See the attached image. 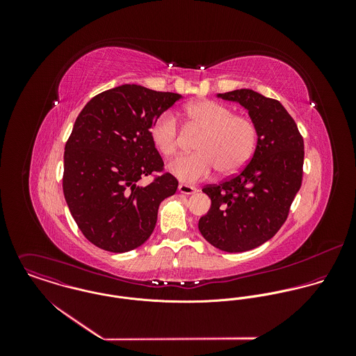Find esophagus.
<instances>
[{"label":"esophagus","mask_w":356,"mask_h":356,"mask_svg":"<svg viewBox=\"0 0 356 356\" xmlns=\"http://www.w3.org/2000/svg\"><path fill=\"white\" fill-rule=\"evenodd\" d=\"M178 192L182 193V195H195V193H197V189H196L195 186L181 184V185L178 186Z\"/></svg>","instance_id":"obj_1"}]
</instances>
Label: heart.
Here are the masks:
<instances>
[{
	"instance_id": "b5f03b06",
	"label": "heart",
	"mask_w": 356,
	"mask_h": 356,
	"mask_svg": "<svg viewBox=\"0 0 356 356\" xmlns=\"http://www.w3.org/2000/svg\"><path fill=\"white\" fill-rule=\"evenodd\" d=\"M188 126L202 131L193 154L177 157L168 171L181 182L193 184L207 179L218 168L222 175L238 172L252 157L257 129L252 119L216 102L200 100L186 105ZM151 138L157 151L165 157L178 149L179 130L171 112H163L151 127Z\"/></svg>"
}]
</instances>
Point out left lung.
I'll list each match as a JSON object with an SVG mask.
<instances>
[{
    "mask_svg": "<svg viewBox=\"0 0 356 356\" xmlns=\"http://www.w3.org/2000/svg\"><path fill=\"white\" fill-rule=\"evenodd\" d=\"M238 102L254 120L257 141L244 170L203 189L211 208L199 220V230L215 248L245 252L268 241L286 220L302 186L305 143L284 105L251 89L216 95Z\"/></svg>",
    "mask_w": 356,
    "mask_h": 356,
    "instance_id": "obj_1",
    "label": "left lung"
}]
</instances>
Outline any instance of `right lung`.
Segmentation results:
<instances>
[{"label":"right lung","mask_w":356,"mask_h":356,"mask_svg":"<svg viewBox=\"0 0 356 356\" xmlns=\"http://www.w3.org/2000/svg\"><path fill=\"white\" fill-rule=\"evenodd\" d=\"M182 96L140 85L105 90L85 105L65 144L63 192L83 236L96 247L129 252L152 234L160 203L177 192L178 181L163 174L151 127Z\"/></svg>","instance_id":"1"}]
</instances>
